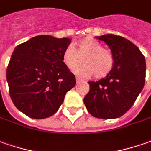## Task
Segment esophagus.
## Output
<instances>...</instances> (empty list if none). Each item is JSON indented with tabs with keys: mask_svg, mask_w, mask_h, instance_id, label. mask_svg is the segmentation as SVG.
<instances>
[{
	"mask_svg": "<svg viewBox=\"0 0 151 151\" xmlns=\"http://www.w3.org/2000/svg\"><path fill=\"white\" fill-rule=\"evenodd\" d=\"M76 82H77V84L80 83H82V80L80 79V78H76Z\"/></svg>",
	"mask_w": 151,
	"mask_h": 151,
	"instance_id": "34e87169",
	"label": "esophagus"
}]
</instances>
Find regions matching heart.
Instances as JSON below:
<instances>
[{
  "label": "heart",
  "mask_w": 151,
  "mask_h": 151,
  "mask_svg": "<svg viewBox=\"0 0 151 151\" xmlns=\"http://www.w3.org/2000/svg\"><path fill=\"white\" fill-rule=\"evenodd\" d=\"M63 62L69 69H73L82 62L83 65L73 70L80 77L94 74L102 78L110 73L114 66V56L110 50L102 48L101 43L92 37H86L74 43V48L68 46L62 54Z\"/></svg>",
  "instance_id": "1"
}]
</instances>
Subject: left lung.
Returning a JSON list of instances; mask_svg holds the SVG:
<instances>
[{
    "mask_svg": "<svg viewBox=\"0 0 151 151\" xmlns=\"http://www.w3.org/2000/svg\"><path fill=\"white\" fill-rule=\"evenodd\" d=\"M96 38L109 46L114 66L104 78L88 82L90 90L84 104L94 117L118 118L132 107L144 88L145 59L139 48L124 37L103 35Z\"/></svg>",
    "mask_w": 151,
    "mask_h": 151,
    "instance_id": "obj_1",
    "label": "left lung"
}]
</instances>
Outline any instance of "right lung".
I'll return each mask as SVG.
<instances>
[{
	"label": "right lung",
	"mask_w": 151,
	"mask_h": 151,
	"mask_svg": "<svg viewBox=\"0 0 151 151\" xmlns=\"http://www.w3.org/2000/svg\"><path fill=\"white\" fill-rule=\"evenodd\" d=\"M71 39L38 35L15 47L6 71L10 96L16 108L34 119L58 110L75 76L63 62Z\"/></svg>",
	"instance_id": "add662e5"
}]
</instances>
